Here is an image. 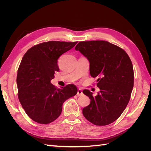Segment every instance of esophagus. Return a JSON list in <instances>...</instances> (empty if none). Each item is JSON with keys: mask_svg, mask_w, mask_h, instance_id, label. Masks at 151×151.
I'll return each instance as SVG.
<instances>
[{"mask_svg": "<svg viewBox=\"0 0 151 151\" xmlns=\"http://www.w3.org/2000/svg\"><path fill=\"white\" fill-rule=\"evenodd\" d=\"M83 94V91H82V90L81 89H79L78 90H77V96H81Z\"/></svg>", "mask_w": 151, "mask_h": 151, "instance_id": "34e87169", "label": "esophagus"}]
</instances>
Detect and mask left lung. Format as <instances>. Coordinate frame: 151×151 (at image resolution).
I'll use <instances>...</instances> for the list:
<instances>
[{
	"label": "left lung",
	"instance_id": "left-lung-1",
	"mask_svg": "<svg viewBox=\"0 0 151 151\" xmlns=\"http://www.w3.org/2000/svg\"><path fill=\"white\" fill-rule=\"evenodd\" d=\"M79 51L89 61L90 74L98 77L100 91L93 96L84 89L83 93L91 99L83 109L84 117L95 125L110 124L120 117L129 103L134 87V68L124 50L106 41L80 42Z\"/></svg>",
	"mask_w": 151,
	"mask_h": 151
}]
</instances>
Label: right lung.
Instances as JSON below:
<instances>
[{"label": "right lung", "mask_w": 151, "mask_h": 151, "mask_svg": "<svg viewBox=\"0 0 151 151\" xmlns=\"http://www.w3.org/2000/svg\"><path fill=\"white\" fill-rule=\"evenodd\" d=\"M77 43H42L29 48L22 57L17 74V95L22 107L33 121L48 124L55 120L62 113L63 102L77 94L74 84L57 89L50 83L59 70V57Z\"/></svg>", "instance_id": "add662e5"}]
</instances>
